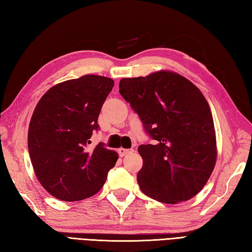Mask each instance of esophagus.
<instances>
[{"instance_id":"34e87169","label":"esophagus","mask_w":252,"mask_h":252,"mask_svg":"<svg viewBox=\"0 0 252 252\" xmlns=\"http://www.w3.org/2000/svg\"><path fill=\"white\" fill-rule=\"evenodd\" d=\"M118 153H119V156H120V157H125L126 155L133 153V149H125V148H120L119 151H118Z\"/></svg>"}]
</instances>
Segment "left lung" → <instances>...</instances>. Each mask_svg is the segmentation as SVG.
I'll use <instances>...</instances> for the list:
<instances>
[{
  "mask_svg": "<svg viewBox=\"0 0 252 252\" xmlns=\"http://www.w3.org/2000/svg\"><path fill=\"white\" fill-rule=\"evenodd\" d=\"M119 92L143 122L153 144L138 146L137 183L164 203L190 199L206 185L217 161L216 130L200 90L169 70L123 78Z\"/></svg>",
  "mask_w": 252,
  "mask_h": 252,
  "instance_id": "8db88e82",
  "label": "left lung"
}]
</instances>
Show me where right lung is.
I'll return each instance as SVG.
<instances>
[{
  "label": "right lung",
  "mask_w": 252,
  "mask_h": 252,
  "mask_svg": "<svg viewBox=\"0 0 252 252\" xmlns=\"http://www.w3.org/2000/svg\"><path fill=\"white\" fill-rule=\"evenodd\" d=\"M114 80L85 74L52 87L32 114L28 149L41 185L57 199L78 201L99 191L118 154L99 143L90 147Z\"/></svg>",
  "instance_id": "obj_1"
}]
</instances>
